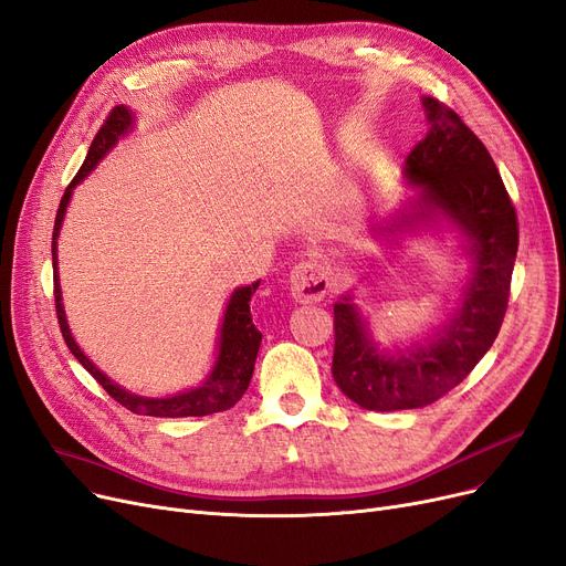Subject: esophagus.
<instances>
[{
    "label": "esophagus",
    "mask_w": 566,
    "mask_h": 566,
    "mask_svg": "<svg viewBox=\"0 0 566 566\" xmlns=\"http://www.w3.org/2000/svg\"><path fill=\"white\" fill-rule=\"evenodd\" d=\"M332 285L334 281L327 266L315 258L297 262L290 271V290L297 302H321L329 295Z\"/></svg>",
    "instance_id": "obj_1"
}]
</instances>
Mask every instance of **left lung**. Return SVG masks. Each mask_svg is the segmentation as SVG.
I'll return each instance as SVG.
<instances>
[{
	"instance_id": "left-lung-1",
	"label": "left lung",
	"mask_w": 566,
	"mask_h": 566,
	"mask_svg": "<svg viewBox=\"0 0 566 566\" xmlns=\"http://www.w3.org/2000/svg\"><path fill=\"white\" fill-rule=\"evenodd\" d=\"M429 132L406 155L403 178L416 190L390 234L448 220L467 239L471 279L462 302L434 336L395 353L380 350L353 295L334 304L332 376L367 411L422 409L469 376L504 323L517 253V218L483 142L453 108L422 97Z\"/></svg>"
}]
</instances>
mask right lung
Returning a JSON list of instances; mask_svg holds the SVG:
<instances>
[{"label": "right lung", "mask_w": 566, "mask_h": 566, "mask_svg": "<svg viewBox=\"0 0 566 566\" xmlns=\"http://www.w3.org/2000/svg\"><path fill=\"white\" fill-rule=\"evenodd\" d=\"M132 125H134V116L127 106H116L108 113L106 123L99 127L93 144H90L83 167L78 169L70 188L64 190V195L60 199V209L55 216V230H53V281H55V311H57V323H60V329L64 336V344L70 346L72 355L81 361V365L97 378L99 386L132 413L153 416V418H199V416L228 411L248 390V382H251L253 369H255V357H258V350L262 344V334L255 327L253 315H251V297L258 290L260 281H255L253 285L237 287L232 292L228 308H224V315H222L216 365H213L211 374L207 376V380H201V386H197L192 390L178 392L171 397H142V395H134V392L120 388L118 382H113L104 371H99L93 361H90V357H85V353L74 342L70 325H66L60 276H57V237H60L62 220H64L66 207H70L74 188L99 165L102 157L113 146H116V142L120 137H125Z\"/></svg>", "instance_id": "obj_1"}]
</instances>
